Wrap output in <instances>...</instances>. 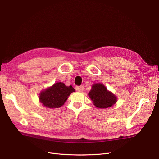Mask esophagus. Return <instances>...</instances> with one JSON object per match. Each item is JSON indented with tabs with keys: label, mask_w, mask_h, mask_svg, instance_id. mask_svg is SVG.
<instances>
[{
	"label": "esophagus",
	"mask_w": 159,
	"mask_h": 159,
	"mask_svg": "<svg viewBox=\"0 0 159 159\" xmlns=\"http://www.w3.org/2000/svg\"><path fill=\"white\" fill-rule=\"evenodd\" d=\"M84 88V86L82 85H80V86H76L75 87V90L77 91H79V92H81V91H83Z\"/></svg>",
	"instance_id": "1"
}]
</instances>
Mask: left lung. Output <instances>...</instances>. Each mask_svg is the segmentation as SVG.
Wrapping results in <instances>:
<instances>
[{
    "mask_svg": "<svg viewBox=\"0 0 159 159\" xmlns=\"http://www.w3.org/2000/svg\"><path fill=\"white\" fill-rule=\"evenodd\" d=\"M88 95L95 106L101 109L111 107L117 102V98L102 84L93 85Z\"/></svg>",
    "mask_w": 159,
    "mask_h": 159,
    "instance_id": "left-lung-1",
    "label": "left lung"
}]
</instances>
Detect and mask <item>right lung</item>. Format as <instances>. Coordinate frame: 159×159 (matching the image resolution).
<instances>
[{"label":"right lung","instance_id":"add662e5","mask_svg":"<svg viewBox=\"0 0 159 159\" xmlns=\"http://www.w3.org/2000/svg\"><path fill=\"white\" fill-rule=\"evenodd\" d=\"M74 91L71 85L68 87L64 83L58 82L42 91L39 99L43 105L48 108H58L64 104L68 96Z\"/></svg>","mask_w":159,"mask_h":159}]
</instances>
